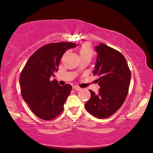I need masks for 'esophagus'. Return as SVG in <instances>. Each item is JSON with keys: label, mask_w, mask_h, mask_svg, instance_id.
Masks as SVG:
<instances>
[{"label": "esophagus", "mask_w": 153, "mask_h": 153, "mask_svg": "<svg viewBox=\"0 0 153 153\" xmlns=\"http://www.w3.org/2000/svg\"><path fill=\"white\" fill-rule=\"evenodd\" d=\"M73 88H74V89H75L76 91L81 90V88L79 87L78 86H73Z\"/></svg>", "instance_id": "1"}]
</instances>
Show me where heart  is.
Segmentation results:
<instances>
[{
  "instance_id": "b5f03b06",
  "label": "heart",
  "mask_w": 153,
  "mask_h": 153,
  "mask_svg": "<svg viewBox=\"0 0 153 153\" xmlns=\"http://www.w3.org/2000/svg\"><path fill=\"white\" fill-rule=\"evenodd\" d=\"M79 56L81 58H90L93 56V51L89 43L86 42L82 45L79 48Z\"/></svg>"
}]
</instances>
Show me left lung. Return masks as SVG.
I'll use <instances>...</instances> for the list:
<instances>
[{"mask_svg":"<svg viewBox=\"0 0 153 153\" xmlns=\"http://www.w3.org/2000/svg\"><path fill=\"white\" fill-rule=\"evenodd\" d=\"M97 53L93 75L100 86L96 94L91 90L85 104L88 113L99 119L110 117L126 100L131 82V71L124 56L117 50L100 43L95 47Z\"/></svg>","mask_w":153,"mask_h":153,"instance_id":"1","label":"left lung"}]
</instances>
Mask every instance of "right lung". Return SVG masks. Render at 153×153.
Segmentation results:
<instances>
[{"instance_id": "1", "label": "right lung", "mask_w": 153, "mask_h": 153, "mask_svg": "<svg viewBox=\"0 0 153 153\" xmlns=\"http://www.w3.org/2000/svg\"><path fill=\"white\" fill-rule=\"evenodd\" d=\"M76 44L63 42L45 45L29 58L20 76L23 100L38 117L51 120L62 112L66 100L72 86H61L51 77L58 71L61 58L68 49Z\"/></svg>"}]
</instances>
